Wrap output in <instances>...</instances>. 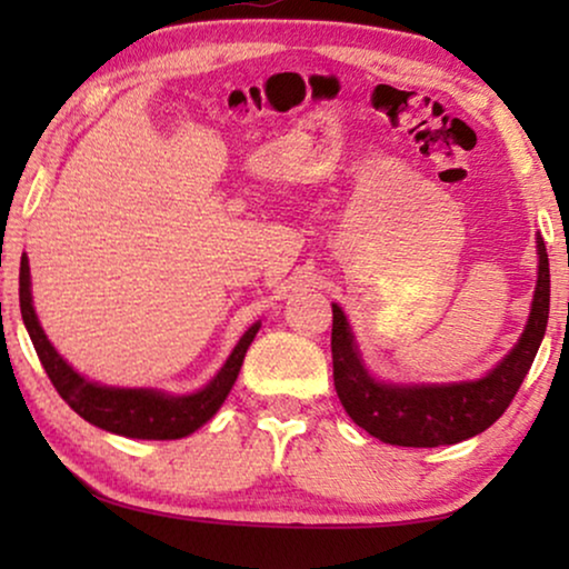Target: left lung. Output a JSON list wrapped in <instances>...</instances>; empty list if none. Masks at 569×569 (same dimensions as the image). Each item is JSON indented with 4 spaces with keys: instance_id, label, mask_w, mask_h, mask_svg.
<instances>
[{
    "instance_id": "8db88e82",
    "label": "left lung",
    "mask_w": 569,
    "mask_h": 569,
    "mask_svg": "<svg viewBox=\"0 0 569 569\" xmlns=\"http://www.w3.org/2000/svg\"><path fill=\"white\" fill-rule=\"evenodd\" d=\"M539 277L526 329L516 347L487 376L458 383H393L368 370L345 310L331 302L333 386L347 415L365 432L388 446L438 448L485 432L510 407L539 352L549 321V259L543 238L536 236Z\"/></svg>"
}]
</instances>
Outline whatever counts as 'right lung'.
Instances as JSON below:
<instances>
[{
    "mask_svg": "<svg viewBox=\"0 0 569 569\" xmlns=\"http://www.w3.org/2000/svg\"><path fill=\"white\" fill-rule=\"evenodd\" d=\"M20 313L22 323L33 341L38 360H41L46 376L51 378L61 399L80 415L84 422L100 427V430L123 435L137 440H178L197 432L207 425L228 399L230 388L236 386L240 365L251 347V341L261 329L256 321L238 345L214 378L193 393H168L160 388H119L103 386L84 378L61 357L46 337L41 321L33 308V292H30V263L22 253L20 261Z\"/></svg>",
    "mask_w": 569,
    "mask_h": 569,
    "instance_id": "obj_1",
    "label": "right lung"
}]
</instances>
